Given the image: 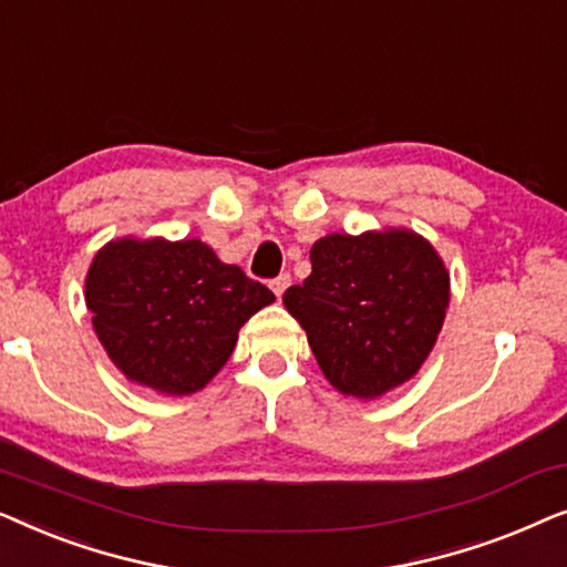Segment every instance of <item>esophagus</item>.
<instances>
[{
  "instance_id": "1",
  "label": "esophagus",
  "mask_w": 567,
  "mask_h": 567,
  "mask_svg": "<svg viewBox=\"0 0 567 567\" xmlns=\"http://www.w3.org/2000/svg\"><path fill=\"white\" fill-rule=\"evenodd\" d=\"M289 284H291V276L289 274H278L274 281H270V289H274V293H276L278 299H281L284 291L289 289Z\"/></svg>"
}]
</instances>
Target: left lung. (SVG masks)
<instances>
[{
    "instance_id": "left-lung-1",
    "label": "left lung",
    "mask_w": 567,
    "mask_h": 567,
    "mask_svg": "<svg viewBox=\"0 0 567 567\" xmlns=\"http://www.w3.org/2000/svg\"><path fill=\"white\" fill-rule=\"evenodd\" d=\"M312 274L284 293L317 363L343 394L379 398L408 382L436 343L449 274L413 231L328 235L309 252Z\"/></svg>"
}]
</instances>
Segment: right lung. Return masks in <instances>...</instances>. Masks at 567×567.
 <instances>
[{
    "label": "right lung",
    "instance_id": "obj_1",
    "mask_svg": "<svg viewBox=\"0 0 567 567\" xmlns=\"http://www.w3.org/2000/svg\"><path fill=\"white\" fill-rule=\"evenodd\" d=\"M274 299L200 239H118L87 274V309L107 355L167 394L200 390L235 351L239 328Z\"/></svg>",
    "mask_w": 567,
    "mask_h": 567
}]
</instances>
